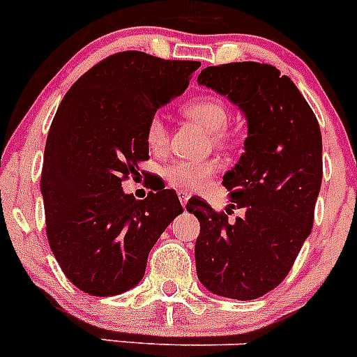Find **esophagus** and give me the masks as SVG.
Listing matches in <instances>:
<instances>
[{
    "label": "esophagus",
    "instance_id": "esophagus-1",
    "mask_svg": "<svg viewBox=\"0 0 357 357\" xmlns=\"http://www.w3.org/2000/svg\"><path fill=\"white\" fill-rule=\"evenodd\" d=\"M178 200H181L182 207H184L189 200V193H185V191H178Z\"/></svg>",
    "mask_w": 357,
    "mask_h": 357
}]
</instances>
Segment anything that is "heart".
<instances>
[{
	"mask_svg": "<svg viewBox=\"0 0 357 357\" xmlns=\"http://www.w3.org/2000/svg\"><path fill=\"white\" fill-rule=\"evenodd\" d=\"M184 114L188 118L195 119L213 132L216 139L223 137V128L229 123V109L222 100L214 96H200L195 98L184 105ZM146 144L150 150L160 151L168 143V130L160 116H151L146 125ZM220 169V160H172L162 168L164 181L172 188L181 189V191H197L207 184L211 176H214Z\"/></svg>",
	"mask_w": 357,
	"mask_h": 357,
	"instance_id": "b5f03b06",
	"label": "heart"
}]
</instances>
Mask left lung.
Segmentation results:
<instances>
[{"mask_svg": "<svg viewBox=\"0 0 357 357\" xmlns=\"http://www.w3.org/2000/svg\"><path fill=\"white\" fill-rule=\"evenodd\" d=\"M198 84L227 96L248 123L245 153L223 176L229 220L200 198L185 209L200 222L197 275L211 293L254 301L284 280L311 234L321 184V134L305 98L277 68L259 62L211 66Z\"/></svg>", "mask_w": 357, "mask_h": 357, "instance_id": "1", "label": "left lung"}]
</instances>
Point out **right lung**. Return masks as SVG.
I'll list each match as a JSON object with an SVG mask.
<instances>
[{
    "label": "right lung",
    "mask_w": 357,
    "mask_h": 357,
    "mask_svg": "<svg viewBox=\"0 0 357 357\" xmlns=\"http://www.w3.org/2000/svg\"><path fill=\"white\" fill-rule=\"evenodd\" d=\"M195 61L143 52L107 56L66 93L44 148L40 191L46 234L64 275L82 291L110 296L139 284L148 254L182 213L175 191L135 200L121 182L146 160V125L181 96Z\"/></svg>",
    "instance_id": "1"
}]
</instances>
